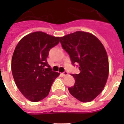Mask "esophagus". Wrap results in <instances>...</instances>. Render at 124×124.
<instances>
[{"instance_id": "esophagus-1", "label": "esophagus", "mask_w": 124, "mask_h": 124, "mask_svg": "<svg viewBox=\"0 0 124 124\" xmlns=\"http://www.w3.org/2000/svg\"><path fill=\"white\" fill-rule=\"evenodd\" d=\"M62 74H63L64 76H67L68 74V73L67 71H64V72H63V73H62Z\"/></svg>"}]
</instances>
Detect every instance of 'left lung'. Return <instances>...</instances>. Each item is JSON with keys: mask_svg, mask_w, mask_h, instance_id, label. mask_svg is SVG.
Returning a JSON list of instances; mask_svg holds the SVG:
<instances>
[{"mask_svg": "<svg viewBox=\"0 0 124 124\" xmlns=\"http://www.w3.org/2000/svg\"><path fill=\"white\" fill-rule=\"evenodd\" d=\"M60 43L72 64L78 63L80 71L72 74L75 83L68 87L70 94L83 102L91 101L103 90L109 75L104 47L93 34L79 31L60 37Z\"/></svg>", "mask_w": 124, "mask_h": 124, "instance_id": "obj_1", "label": "left lung"}]
</instances>
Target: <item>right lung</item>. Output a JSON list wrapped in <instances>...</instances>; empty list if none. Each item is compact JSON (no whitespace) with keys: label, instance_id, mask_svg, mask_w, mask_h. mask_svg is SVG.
Returning a JSON list of instances; mask_svg holds the SVG:
<instances>
[{"label":"right lung","instance_id":"obj_1","mask_svg":"<svg viewBox=\"0 0 124 124\" xmlns=\"http://www.w3.org/2000/svg\"><path fill=\"white\" fill-rule=\"evenodd\" d=\"M59 42L60 37L36 31L22 38L15 47L11 66L13 77L20 91L30 101L45 98L60 75L53 71L46 60L50 49Z\"/></svg>","mask_w":124,"mask_h":124}]
</instances>
